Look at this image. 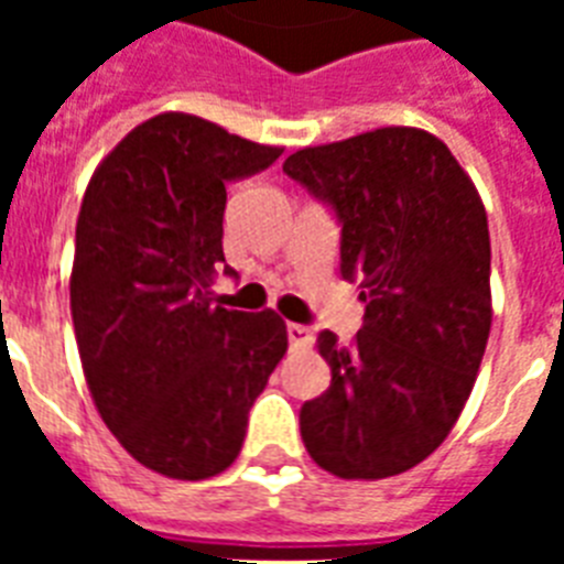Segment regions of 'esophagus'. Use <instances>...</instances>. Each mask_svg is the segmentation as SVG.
<instances>
[{
	"label": "esophagus",
	"instance_id": "1",
	"mask_svg": "<svg viewBox=\"0 0 564 564\" xmlns=\"http://www.w3.org/2000/svg\"><path fill=\"white\" fill-rule=\"evenodd\" d=\"M286 336H290L292 348H310L313 345V330L304 325H295V322L286 325Z\"/></svg>",
	"mask_w": 564,
	"mask_h": 564
}]
</instances>
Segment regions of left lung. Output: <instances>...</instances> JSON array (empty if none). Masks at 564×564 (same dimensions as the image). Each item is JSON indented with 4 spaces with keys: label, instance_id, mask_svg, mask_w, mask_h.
<instances>
[{
    "label": "left lung",
    "instance_id": "1",
    "mask_svg": "<svg viewBox=\"0 0 564 564\" xmlns=\"http://www.w3.org/2000/svg\"><path fill=\"white\" fill-rule=\"evenodd\" d=\"M283 172L336 210L339 272L366 301L351 345L318 334L330 386L301 406L304 447L343 480L410 471L454 430L489 343L480 193L438 137L403 126L301 149Z\"/></svg>",
    "mask_w": 564,
    "mask_h": 564
}]
</instances>
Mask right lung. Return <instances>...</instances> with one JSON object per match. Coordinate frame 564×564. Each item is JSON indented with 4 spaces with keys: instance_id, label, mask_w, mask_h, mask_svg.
Returning a JSON list of instances; mask_svg holds the SVG:
<instances>
[{
    "instance_id": "1",
    "label": "right lung",
    "mask_w": 564,
    "mask_h": 564,
    "mask_svg": "<svg viewBox=\"0 0 564 564\" xmlns=\"http://www.w3.org/2000/svg\"><path fill=\"white\" fill-rule=\"evenodd\" d=\"M281 152L170 110L122 137L84 193L69 307L87 389L119 445L172 480L237 459L290 345L274 310H225L210 292L228 181Z\"/></svg>"
}]
</instances>
